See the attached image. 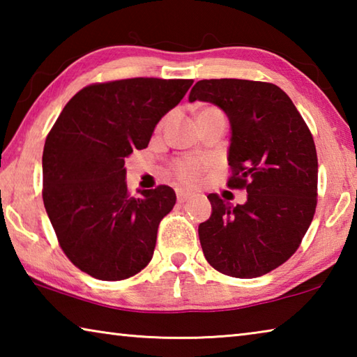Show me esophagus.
<instances>
[{"mask_svg": "<svg viewBox=\"0 0 357 357\" xmlns=\"http://www.w3.org/2000/svg\"><path fill=\"white\" fill-rule=\"evenodd\" d=\"M176 197H178V202L179 203H184V202H187L192 197V193L184 190V189H176Z\"/></svg>", "mask_w": 357, "mask_h": 357, "instance_id": "esophagus-1", "label": "esophagus"}]
</instances>
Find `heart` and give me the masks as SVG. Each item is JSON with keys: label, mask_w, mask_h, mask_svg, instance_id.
Returning <instances> with one entry per match:
<instances>
[{"label": "heart", "mask_w": 357, "mask_h": 357, "mask_svg": "<svg viewBox=\"0 0 357 357\" xmlns=\"http://www.w3.org/2000/svg\"><path fill=\"white\" fill-rule=\"evenodd\" d=\"M209 110H217L215 107H206L203 108L202 112H209ZM208 162L200 157H181V159L174 160L172 164V173L174 178L184 184H193L197 183L203 172L206 170Z\"/></svg>", "instance_id": "obj_1"}]
</instances>
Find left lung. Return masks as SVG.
Here are the masks:
<instances>
[{
	"instance_id": "left-lung-1",
	"label": "left lung",
	"mask_w": 357,
	"mask_h": 357,
	"mask_svg": "<svg viewBox=\"0 0 357 357\" xmlns=\"http://www.w3.org/2000/svg\"><path fill=\"white\" fill-rule=\"evenodd\" d=\"M220 107L231 124L229 189L247 190L244 204L209 193L213 206L198 227L208 263L219 273L255 279L299 249L315 215L318 159L312 132L285 91L273 83L213 78L189 100Z\"/></svg>"
}]
</instances>
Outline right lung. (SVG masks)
I'll list each match as a JSON object with an SVG mask.
<instances>
[{
  "instance_id": "right-lung-1",
  "label": "right lung",
  "mask_w": 357,
  "mask_h": 357,
  "mask_svg": "<svg viewBox=\"0 0 357 357\" xmlns=\"http://www.w3.org/2000/svg\"><path fill=\"white\" fill-rule=\"evenodd\" d=\"M192 83L137 77L88 84L48 132L44 206L66 257L94 279H129L153 258L157 228L176 195L157 185L132 197L124 159L148 146L155 124Z\"/></svg>"
}]
</instances>
